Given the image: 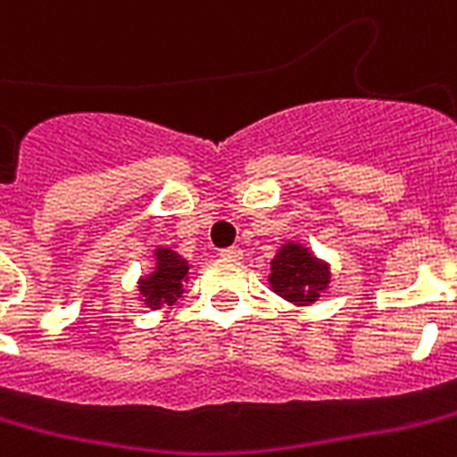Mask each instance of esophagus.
Returning <instances> with one entry per match:
<instances>
[{"label":"esophagus","mask_w":457,"mask_h":457,"mask_svg":"<svg viewBox=\"0 0 457 457\" xmlns=\"http://www.w3.org/2000/svg\"><path fill=\"white\" fill-rule=\"evenodd\" d=\"M220 259L229 261V263H237V261H242V249H239V246H229V249H222Z\"/></svg>","instance_id":"obj_1"}]
</instances>
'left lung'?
I'll list each match as a JSON object with an SVG mask.
<instances>
[{"label": "left lung", "instance_id": "left-lung-1", "mask_svg": "<svg viewBox=\"0 0 457 457\" xmlns=\"http://www.w3.org/2000/svg\"><path fill=\"white\" fill-rule=\"evenodd\" d=\"M333 283L328 261L319 259L302 242H283L268 268V287L292 306H312Z\"/></svg>", "mask_w": 457, "mask_h": 457}]
</instances>
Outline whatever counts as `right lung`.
Segmentation results:
<instances>
[{"label": "right lung", "instance_id": "add662e5", "mask_svg": "<svg viewBox=\"0 0 457 457\" xmlns=\"http://www.w3.org/2000/svg\"><path fill=\"white\" fill-rule=\"evenodd\" d=\"M191 263L172 246H155L153 249V266L148 273L138 275L136 280V297L153 312H162L177 304L184 295V285L189 283Z\"/></svg>", "mask_w": 457, "mask_h": 457}]
</instances>
